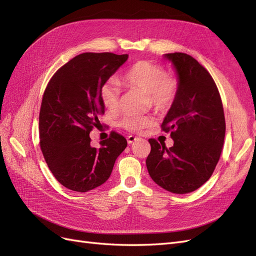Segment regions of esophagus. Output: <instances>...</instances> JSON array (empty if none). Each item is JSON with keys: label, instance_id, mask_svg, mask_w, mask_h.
Masks as SVG:
<instances>
[{"label": "esophagus", "instance_id": "obj_1", "mask_svg": "<svg viewBox=\"0 0 256 256\" xmlns=\"http://www.w3.org/2000/svg\"><path fill=\"white\" fill-rule=\"evenodd\" d=\"M137 140H138V137H137V136H134V135L128 136V144H133V142H136Z\"/></svg>", "mask_w": 256, "mask_h": 256}]
</instances>
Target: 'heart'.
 I'll return each instance as SVG.
<instances>
[{
    "label": "heart",
    "mask_w": 256,
    "mask_h": 256,
    "mask_svg": "<svg viewBox=\"0 0 256 256\" xmlns=\"http://www.w3.org/2000/svg\"><path fill=\"white\" fill-rule=\"evenodd\" d=\"M120 82L126 88H136L147 92L148 102L160 111H166L173 106L180 90V82L166 74L162 66L149 60H140L124 71ZM121 90L118 83L109 80L100 90L104 107L109 112L119 109ZM156 121L154 114H128L120 122L121 126L130 132H140L152 126Z\"/></svg>",
    "instance_id": "1"
}]
</instances>
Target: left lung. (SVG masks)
<instances>
[{
  "label": "left lung",
  "instance_id": "8db88e82",
  "mask_svg": "<svg viewBox=\"0 0 256 256\" xmlns=\"http://www.w3.org/2000/svg\"><path fill=\"white\" fill-rule=\"evenodd\" d=\"M178 71V98L161 124L174 145L154 138L146 159L150 178L166 190L188 194L211 178L225 138V116L218 86L208 71L185 53L166 54Z\"/></svg>",
  "mask_w": 256,
  "mask_h": 256
}]
</instances>
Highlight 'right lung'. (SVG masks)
<instances>
[{
    "instance_id": "add662e5",
    "label": "right lung",
    "mask_w": 256,
    "mask_h": 256,
    "mask_svg": "<svg viewBox=\"0 0 256 256\" xmlns=\"http://www.w3.org/2000/svg\"><path fill=\"white\" fill-rule=\"evenodd\" d=\"M128 58L108 52L80 54L55 72L44 90L40 147L50 172L70 190L86 192L102 185L128 146L114 130L100 148L92 147L90 138L104 114L102 86Z\"/></svg>"
}]
</instances>
